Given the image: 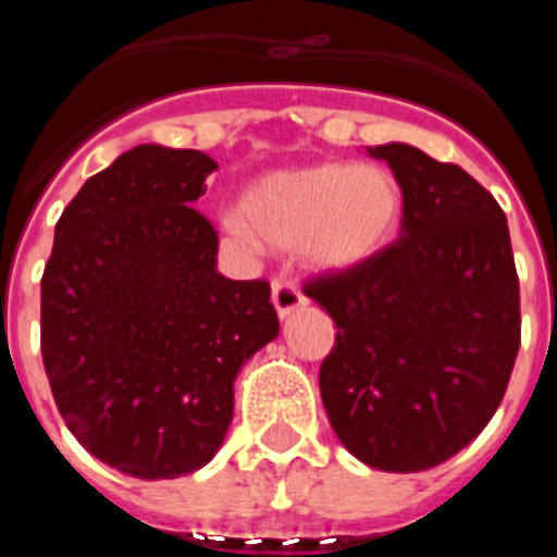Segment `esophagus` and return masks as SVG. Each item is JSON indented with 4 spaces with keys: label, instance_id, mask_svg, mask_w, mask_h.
<instances>
[{
    "label": "esophagus",
    "instance_id": "obj_1",
    "mask_svg": "<svg viewBox=\"0 0 557 557\" xmlns=\"http://www.w3.org/2000/svg\"><path fill=\"white\" fill-rule=\"evenodd\" d=\"M273 304L278 318H289L295 309H301L307 304V298L301 295L298 284L289 278V275H275L273 278Z\"/></svg>",
    "mask_w": 557,
    "mask_h": 557
}]
</instances>
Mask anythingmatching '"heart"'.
I'll return each instance as SVG.
<instances>
[{
	"label": "heart",
	"mask_w": 557,
	"mask_h": 557,
	"mask_svg": "<svg viewBox=\"0 0 557 557\" xmlns=\"http://www.w3.org/2000/svg\"><path fill=\"white\" fill-rule=\"evenodd\" d=\"M401 214V186L379 164H314L270 172L245 191L228 228L309 264L348 270L371 259Z\"/></svg>",
	"instance_id": "heart-1"
}]
</instances>
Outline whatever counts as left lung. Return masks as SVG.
<instances>
[{"label":"left lung","mask_w":557,"mask_h":557,"mask_svg":"<svg viewBox=\"0 0 557 557\" xmlns=\"http://www.w3.org/2000/svg\"><path fill=\"white\" fill-rule=\"evenodd\" d=\"M401 186V234L304 293L332 314L321 366L332 430L371 469L412 474L469 446L508 391L521 343L505 211L457 164L368 150Z\"/></svg>","instance_id":"1"}]
</instances>
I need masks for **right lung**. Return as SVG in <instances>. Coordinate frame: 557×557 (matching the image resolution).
<instances>
[{
    "label": "right lung",
    "instance_id": "right-lung-1",
    "mask_svg": "<svg viewBox=\"0 0 557 557\" xmlns=\"http://www.w3.org/2000/svg\"><path fill=\"white\" fill-rule=\"evenodd\" d=\"M218 170L139 145L83 184L41 278V354L69 432L139 480L203 469L234 418V379L278 334L270 284L218 273L195 209Z\"/></svg>",
    "mask_w": 557,
    "mask_h": 557
}]
</instances>
